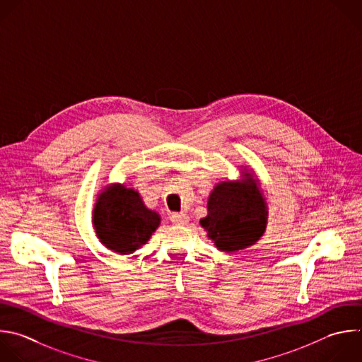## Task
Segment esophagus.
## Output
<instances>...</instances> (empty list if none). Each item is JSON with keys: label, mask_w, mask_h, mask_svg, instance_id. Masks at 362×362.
<instances>
[{"label": "esophagus", "mask_w": 362, "mask_h": 362, "mask_svg": "<svg viewBox=\"0 0 362 362\" xmlns=\"http://www.w3.org/2000/svg\"><path fill=\"white\" fill-rule=\"evenodd\" d=\"M170 220L173 224H177V226H185L189 223V217L185 213H173L170 216Z\"/></svg>", "instance_id": "esophagus-1"}]
</instances>
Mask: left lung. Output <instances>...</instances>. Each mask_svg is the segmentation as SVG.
Returning a JSON list of instances; mask_svg holds the SVG:
<instances>
[{"instance_id": "8db88e82", "label": "left lung", "mask_w": 362, "mask_h": 362, "mask_svg": "<svg viewBox=\"0 0 362 362\" xmlns=\"http://www.w3.org/2000/svg\"><path fill=\"white\" fill-rule=\"evenodd\" d=\"M269 218L266 197L255 172L242 170V179L214 186L207 200V216L202 227L217 250L233 253L256 245Z\"/></svg>"}]
</instances>
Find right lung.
Masks as SVG:
<instances>
[{
	"label": "right lung",
	"mask_w": 362,
	"mask_h": 362,
	"mask_svg": "<svg viewBox=\"0 0 362 362\" xmlns=\"http://www.w3.org/2000/svg\"><path fill=\"white\" fill-rule=\"evenodd\" d=\"M92 224L106 249L131 255L146 245L160 224V216L145 206L138 190L112 183L98 194Z\"/></svg>",
	"instance_id": "obj_1"
}]
</instances>
